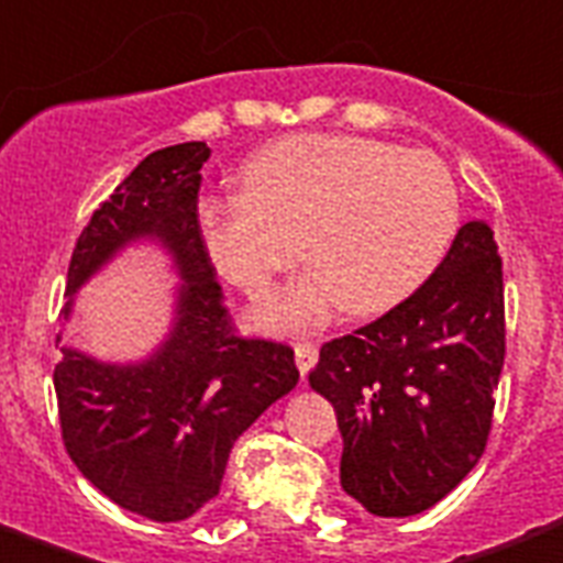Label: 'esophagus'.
I'll use <instances>...</instances> for the list:
<instances>
[{
	"label": "esophagus",
	"instance_id": "obj_1",
	"mask_svg": "<svg viewBox=\"0 0 563 563\" xmlns=\"http://www.w3.org/2000/svg\"><path fill=\"white\" fill-rule=\"evenodd\" d=\"M296 363L298 373L308 376L313 369V363H317V345L313 342H296Z\"/></svg>",
	"mask_w": 563,
	"mask_h": 563
}]
</instances>
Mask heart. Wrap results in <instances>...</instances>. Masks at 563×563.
Instances as JSON below:
<instances>
[{"mask_svg":"<svg viewBox=\"0 0 563 563\" xmlns=\"http://www.w3.org/2000/svg\"><path fill=\"white\" fill-rule=\"evenodd\" d=\"M243 185L200 202L218 271L258 298L301 250L313 262L255 313L274 332L313 330L342 305L361 317L394 308L438 271L462 218L443 159L376 137H280L250 156Z\"/></svg>","mask_w":563,"mask_h":563,"instance_id":"heart-1","label":"heart"}]
</instances>
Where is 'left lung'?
<instances>
[{"mask_svg": "<svg viewBox=\"0 0 563 563\" xmlns=\"http://www.w3.org/2000/svg\"><path fill=\"white\" fill-rule=\"evenodd\" d=\"M503 361V258L468 221L410 298L320 347L308 382L335 407L347 496L378 518L438 506L484 456Z\"/></svg>", "mask_w": 563, "mask_h": 563, "instance_id": "8db88e82", "label": "left lung"}]
</instances>
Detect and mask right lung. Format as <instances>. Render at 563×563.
<instances>
[{
  "label": "right lung",
  "instance_id": "right-lung-1",
  "mask_svg": "<svg viewBox=\"0 0 563 563\" xmlns=\"http://www.w3.org/2000/svg\"><path fill=\"white\" fill-rule=\"evenodd\" d=\"M209 153L206 141H187L144 156L91 212L67 271L73 296L147 236L181 274L175 327L153 357L101 363L60 347L55 366L60 438L76 468L117 506L159 523L216 499L233 441L298 382L296 351L236 335L224 308L197 212Z\"/></svg>",
  "mask_w": 563,
  "mask_h": 563
}]
</instances>
